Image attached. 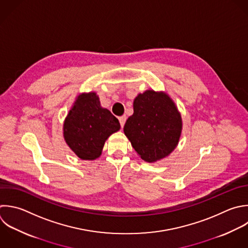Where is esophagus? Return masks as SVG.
<instances>
[{"mask_svg":"<svg viewBox=\"0 0 248 248\" xmlns=\"http://www.w3.org/2000/svg\"><path fill=\"white\" fill-rule=\"evenodd\" d=\"M126 119H127V117L125 116V115H123V116H121V117H119V122H120V125H121V127L123 128V126L125 125V122H126Z\"/></svg>","mask_w":248,"mask_h":248,"instance_id":"obj_1","label":"esophagus"}]
</instances>
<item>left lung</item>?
Returning a JSON list of instances; mask_svg holds the SVG:
<instances>
[{
	"label": "left lung",
	"instance_id": "8db88e82",
	"mask_svg": "<svg viewBox=\"0 0 248 248\" xmlns=\"http://www.w3.org/2000/svg\"><path fill=\"white\" fill-rule=\"evenodd\" d=\"M182 119L170 96L146 90L134 100V113L124 126V134L145 162L153 163L170 155L176 147Z\"/></svg>",
	"mask_w": 248,
	"mask_h": 248
}]
</instances>
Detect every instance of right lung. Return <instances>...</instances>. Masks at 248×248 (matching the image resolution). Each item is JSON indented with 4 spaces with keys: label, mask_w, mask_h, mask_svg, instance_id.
Returning <instances> with one entry per match:
<instances>
[{
    "label": "right lung",
    "mask_w": 248,
    "mask_h": 248,
    "mask_svg": "<svg viewBox=\"0 0 248 248\" xmlns=\"http://www.w3.org/2000/svg\"><path fill=\"white\" fill-rule=\"evenodd\" d=\"M120 123L101 107L95 92L80 94L64 121V139L82 160H95L102 154L108 137L119 131Z\"/></svg>",
    "instance_id": "1"
}]
</instances>
